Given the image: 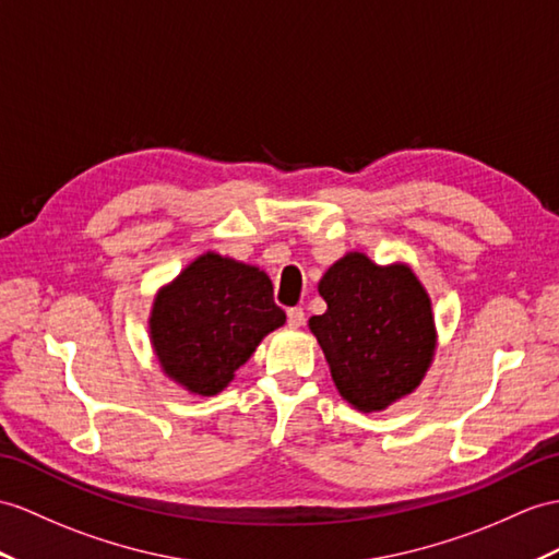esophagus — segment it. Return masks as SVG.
<instances>
[{
  "mask_svg": "<svg viewBox=\"0 0 559 559\" xmlns=\"http://www.w3.org/2000/svg\"><path fill=\"white\" fill-rule=\"evenodd\" d=\"M287 322H289L292 326H301V324L306 322L304 308H289V310H287Z\"/></svg>",
  "mask_w": 559,
  "mask_h": 559,
  "instance_id": "obj_1",
  "label": "esophagus"
}]
</instances>
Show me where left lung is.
I'll use <instances>...</instances> for the list:
<instances>
[{
	"mask_svg": "<svg viewBox=\"0 0 559 559\" xmlns=\"http://www.w3.org/2000/svg\"><path fill=\"white\" fill-rule=\"evenodd\" d=\"M326 312L310 318L338 393L382 411L419 386L433 356L431 304L407 265L379 267L348 253L320 280Z\"/></svg>",
	"mask_w": 559,
	"mask_h": 559,
	"instance_id": "obj_1",
	"label": "left lung"
}]
</instances>
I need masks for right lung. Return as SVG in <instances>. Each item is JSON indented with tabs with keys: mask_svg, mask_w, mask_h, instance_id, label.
Instances as JSON below:
<instances>
[{
	"mask_svg": "<svg viewBox=\"0 0 559 559\" xmlns=\"http://www.w3.org/2000/svg\"><path fill=\"white\" fill-rule=\"evenodd\" d=\"M284 320L263 270L203 253L156 296L148 324L166 374L199 396H215Z\"/></svg>",
	"mask_w": 559,
	"mask_h": 559,
	"instance_id": "right-lung-1",
	"label": "right lung"
}]
</instances>
